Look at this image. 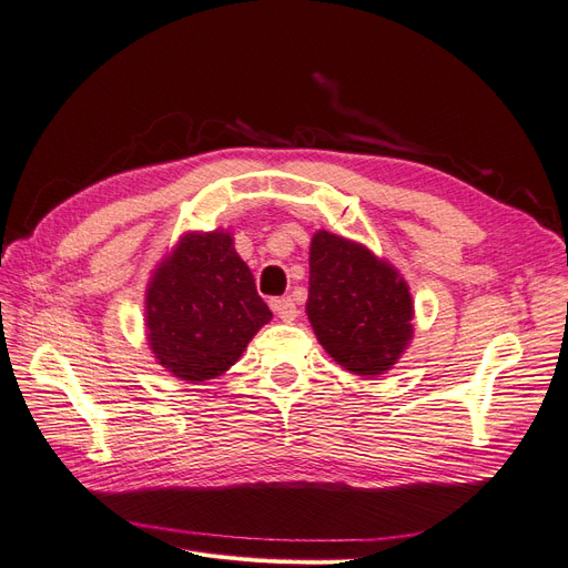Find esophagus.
I'll return each mask as SVG.
<instances>
[{
    "label": "esophagus",
    "instance_id": "34e87169",
    "mask_svg": "<svg viewBox=\"0 0 568 568\" xmlns=\"http://www.w3.org/2000/svg\"><path fill=\"white\" fill-rule=\"evenodd\" d=\"M272 311L277 313V317L284 320V322H294L298 317V307H296V303H294V298H291V296L274 298L272 301Z\"/></svg>",
    "mask_w": 568,
    "mask_h": 568
}]
</instances>
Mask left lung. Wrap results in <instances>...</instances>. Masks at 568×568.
Masks as SVG:
<instances>
[{"label":"left lung","mask_w":568,"mask_h":568,"mask_svg":"<svg viewBox=\"0 0 568 568\" xmlns=\"http://www.w3.org/2000/svg\"><path fill=\"white\" fill-rule=\"evenodd\" d=\"M305 311L324 351L359 376L390 369L412 338V296L400 274L329 232L313 236Z\"/></svg>","instance_id":"obj_1"}]
</instances>
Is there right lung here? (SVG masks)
<instances>
[{
	"instance_id": "obj_1",
	"label": "right lung",
	"mask_w": 568,
	"mask_h": 568,
	"mask_svg": "<svg viewBox=\"0 0 568 568\" xmlns=\"http://www.w3.org/2000/svg\"><path fill=\"white\" fill-rule=\"evenodd\" d=\"M270 317L248 265L222 232L186 234L146 291L151 351L184 382L232 367Z\"/></svg>"
}]
</instances>
